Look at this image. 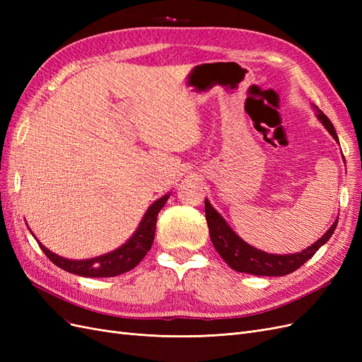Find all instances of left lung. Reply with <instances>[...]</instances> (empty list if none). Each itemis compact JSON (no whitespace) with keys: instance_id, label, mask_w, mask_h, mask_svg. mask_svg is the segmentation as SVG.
<instances>
[{"instance_id":"1","label":"left lung","mask_w":362,"mask_h":362,"mask_svg":"<svg viewBox=\"0 0 362 362\" xmlns=\"http://www.w3.org/2000/svg\"><path fill=\"white\" fill-rule=\"evenodd\" d=\"M317 113H319L317 117L320 119V122L338 141V136L331 120L327 119V116L323 112L317 110ZM205 217L208 229H210L213 246L218 252V255L225 259L226 264L240 273H249V275L258 276H284L294 270H298L327 242V240L331 238L338 223V221H335L332 226L327 229L315 243H313L305 250L288 255H273L243 242V240L229 228L225 218L214 210L208 199H205Z\"/></svg>"}]
</instances>
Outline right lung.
Listing matches in <instances>:
<instances>
[{"instance_id":"obj_1","label":"right lung","mask_w":362,"mask_h":362,"mask_svg":"<svg viewBox=\"0 0 362 362\" xmlns=\"http://www.w3.org/2000/svg\"><path fill=\"white\" fill-rule=\"evenodd\" d=\"M168 199H169V194H164L163 198L157 199L154 204H152L148 208L144 218H141V222L136 229L133 237H131L125 245L117 247L113 252H108L105 255L76 261V259H68L60 255H56L42 243H39V246L43 250V254H45L54 264L69 273H74V275L86 276V278H110V276L122 275V273L134 269L148 254V250L152 246V242H154L157 216Z\"/></svg>"}]
</instances>
